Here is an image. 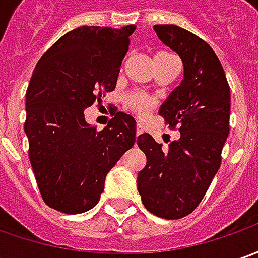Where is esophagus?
I'll return each instance as SVG.
<instances>
[{
  "label": "esophagus",
  "mask_w": 258,
  "mask_h": 258,
  "mask_svg": "<svg viewBox=\"0 0 258 258\" xmlns=\"http://www.w3.org/2000/svg\"><path fill=\"white\" fill-rule=\"evenodd\" d=\"M141 133H143V127H141L140 124H137V130H136V134H137V136H140Z\"/></svg>",
  "instance_id": "1"
}]
</instances>
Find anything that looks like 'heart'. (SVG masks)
Wrapping results in <instances>:
<instances>
[{
    "label": "heart",
    "instance_id": "b5f03b06",
    "mask_svg": "<svg viewBox=\"0 0 258 258\" xmlns=\"http://www.w3.org/2000/svg\"><path fill=\"white\" fill-rule=\"evenodd\" d=\"M127 105L133 111L137 112L138 115H144L150 110H153V107L156 105V100L148 94L137 91V93H131L127 97Z\"/></svg>",
    "mask_w": 258,
    "mask_h": 258
}]
</instances>
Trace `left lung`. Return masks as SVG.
Instances as JSON below:
<instances>
[{
  "label": "left lung",
  "mask_w": 258,
  "mask_h": 258,
  "mask_svg": "<svg viewBox=\"0 0 258 258\" xmlns=\"http://www.w3.org/2000/svg\"><path fill=\"white\" fill-rule=\"evenodd\" d=\"M154 30L184 64V80L160 108L180 138L165 148L147 133L138 136L147 164L138 173L137 188L150 213L178 220L197 209L220 168L230 133V85L206 41L173 24Z\"/></svg>",
  "instance_id": "obj_1"
}]
</instances>
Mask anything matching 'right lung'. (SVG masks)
I'll use <instances>...</instances> for the list:
<instances>
[{
  "label": "right lung",
  "instance_id": "1",
  "mask_svg": "<svg viewBox=\"0 0 258 258\" xmlns=\"http://www.w3.org/2000/svg\"><path fill=\"white\" fill-rule=\"evenodd\" d=\"M136 25H83L64 34L40 58L27 88L24 131L44 203L78 214L93 209L105 175L134 146L136 120L115 112L107 127L85 122L84 110L117 84Z\"/></svg>",
  "mask_w": 258,
  "mask_h": 258
}]
</instances>
